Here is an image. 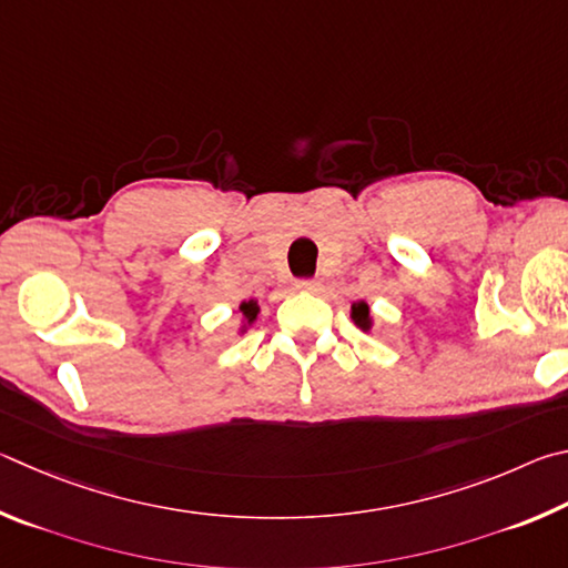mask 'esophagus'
<instances>
[{
  "label": "esophagus",
  "instance_id": "1",
  "mask_svg": "<svg viewBox=\"0 0 568 568\" xmlns=\"http://www.w3.org/2000/svg\"><path fill=\"white\" fill-rule=\"evenodd\" d=\"M294 286L300 292H316V286H320V282H316V278H300V282H296Z\"/></svg>",
  "mask_w": 568,
  "mask_h": 568
}]
</instances>
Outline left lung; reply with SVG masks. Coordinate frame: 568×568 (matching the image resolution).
<instances>
[{
    "instance_id": "1",
    "label": "left lung",
    "mask_w": 568,
    "mask_h": 568,
    "mask_svg": "<svg viewBox=\"0 0 568 568\" xmlns=\"http://www.w3.org/2000/svg\"><path fill=\"white\" fill-rule=\"evenodd\" d=\"M352 320H354L356 326H359L362 332H369V329H372L369 304H366V302H354V304H352Z\"/></svg>"
}]
</instances>
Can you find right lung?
<instances>
[{"label": "right lung", "mask_w": 568, "mask_h": 568, "mask_svg": "<svg viewBox=\"0 0 568 568\" xmlns=\"http://www.w3.org/2000/svg\"><path fill=\"white\" fill-rule=\"evenodd\" d=\"M239 312H242V316H244V324H242V329H239V332H246V326H252L256 322L258 304L254 300L242 302V304H239Z\"/></svg>", "instance_id": "1"}]
</instances>
